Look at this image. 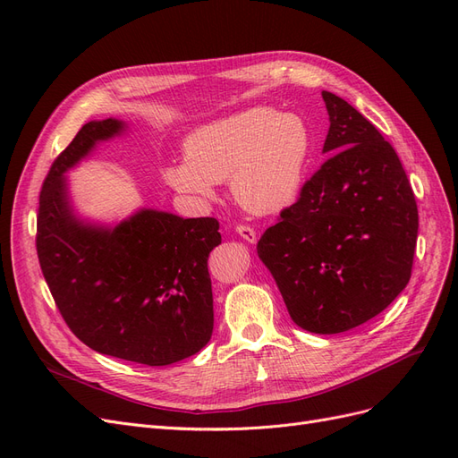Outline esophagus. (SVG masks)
I'll list each match as a JSON object with an SVG mask.
<instances>
[{
    "instance_id": "1",
    "label": "esophagus",
    "mask_w": 458,
    "mask_h": 458,
    "mask_svg": "<svg viewBox=\"0 0 458 458\" xmlns=\"http://www.w3.org/2000/svg\"><path fill=\"white\" fill-rule=\"evenodd\" d=\"M239 233V237H242L248 242H256V231L250 225H237L234 227Z\"/></svg>"
}]
</instances>
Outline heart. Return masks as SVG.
Wrapping results in <instances>:
<instances>
[{
    "mask_svg": "<svg viewBox=\"0 0 458 458\" xmlns=\"http://www.w3.org/2000/svg\"><path fill=\"white\" fill-rule=\"evenodd\" d=\"M313 155L306 118L254 106L192 131L185 160L164 168L165 183L197 204L216 200L229 179L231 195L252 214H276L294 204Z\"/></svg>",
    "mask_w": 458,
    "mask_h": 458,
    "instance_id": "1",
    "label": "heart"
}]
</instances>
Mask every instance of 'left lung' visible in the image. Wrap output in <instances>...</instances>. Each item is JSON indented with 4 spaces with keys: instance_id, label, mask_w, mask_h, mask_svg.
<instances>
[{
    "instance_id": "left-lung-1",
    "label": "left lung",
    "mask_w": 458,
    "mask_h": 458,
    "mask_svg": "<svg viewBox=\"0 0 458 458\" xmlns=\"http://www.w3.org/2000/svg\"><path fill=\"white\" fill-rule=\"evenodd\" d=\"M332 155L261 234L293 321L315 335L367 323L411 279L419 234L414 192L394 147L342 97L323 91Z\"/></svg>"
}]
</instances>
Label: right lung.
Listing matches in <instances>:
<instances>
[{
  "instance_id": "add662e5",
  "label": "right lung",
  "mask_w": 458,
  "mask_h": 458,
  "mask_svg": "<svg viewBox=\"0 0 458 458\" xmlns=\"http://www.w3.org/2000/svg\"><path fill=\"white\" fill-rule=\"evenodd\" d=\"M123 130L116 118L88 122L53 162L39 192L38 259L64 323L81 342L123 361L164 367L212 338L208 256L221 244L219 224L150 208L114 227L78 219L64 174Z\"/></svg>"
}]
</instances>
